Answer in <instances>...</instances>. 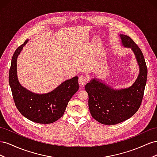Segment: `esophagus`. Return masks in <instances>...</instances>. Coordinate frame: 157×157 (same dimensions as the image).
<instances>
[{
    "label": "esophagus",
    "instance_id": "esophagus-1",
    "mask_svg": "<svg viewBox=\"0 0 157 157\" xmlns=\"http://www.w3.org/2000/svg\"><path fill=\"white\" fill-rule=\"evenodd\" d=\"M78 82H79V84L80 86L83 87L87 82V78L85 75H81L80 77H79Z\"/></svg>",
    "mask_w": 157,
    "mask_h": 157
}]
</instances>
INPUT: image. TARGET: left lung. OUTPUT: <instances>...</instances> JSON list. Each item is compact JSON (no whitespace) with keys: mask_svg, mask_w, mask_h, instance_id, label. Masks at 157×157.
Returning <instances> with one entry per match:
<instances>
[{"mask_svg":"<svg viewBox=\"0 0 157 157\" xmlns=\"http://www.w3.org/2000/svg\"><path fill=\"white\" fill-rule=\"evenodd\" d=\"M122 45L131 48L140 68V74L131 87L114 89L98 79H92L85 89L89 95L92 117L105 125H114L131 118L140 109L144 95L147 68L143 52L128 35L120 34Z\"/></svg>","mask_w":157,"mask_h":157,"instance_id":"obj_1","label":"left lung"}]
</instances>
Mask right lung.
Listing matches in <instances>:
<instances>
[{
	"mask_svg": "<svg viewBox=\"0 0 157 157\" xmlns=\"http://www.w3.org/2000/svg\"><path fill=\"white\" fill-rule=\"evenodd\" d=\"M17 47L12 58L9 71V84L17 110L24 117L39 124H51L63 116L68 102L78 91V77L62 83L53 91L45 94H37L28 90L19 83L17 76V58L24 46Z\"/></svg>",
	"mask_w": 157,
	"mask_h": 157,
	"instance_id": "add662e5",
	"label": "right lung"
}]
</instances>
